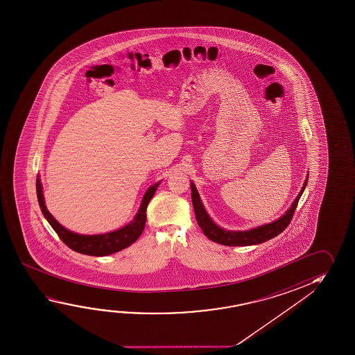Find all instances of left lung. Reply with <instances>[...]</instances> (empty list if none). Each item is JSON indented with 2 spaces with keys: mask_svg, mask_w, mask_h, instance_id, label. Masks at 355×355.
Segmentation results:
<instances>
[{
  "mask_svg": "<svg viewBox=\"0 0 355 355\" xmlns=\"http://www.w3.org/2000/svg\"><path fill=\"white\" fill-rule=\"evenodd\" d=\"M308 177L303 183L302 189L300 194L297 196L295 202L291 205L290 209L286 211L277 220L272 221L270 224H265L261 227H254L251 230H245V232H230V230H224L218 227L214 221L210 219L209 215L204 209L203 203L200 200V197L198 194L197 188L191 183V189H192V202L196 218L199 227L202 229L204 235L210 239L211 241H215L218 244L227 245V246H249V245L261 244L268 241L270 239L277 236L279 234L282 233L286 227H288L292 216L295 214V210L297 208V204L300 198L302 196L304 188L307 186Z\"/></svg>",
  "mask_w": 355,
  "mask_h": 355,
  "instance_id": "1",
  "label": "left lung"
}]
</instances>
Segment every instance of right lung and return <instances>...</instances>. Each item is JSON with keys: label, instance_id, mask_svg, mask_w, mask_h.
Instances as JSON below:
<instances>
[{"label": "right lung", "instance_id": "obj_1", "mask_svg": "<svg viewBox=\"0 0 355 355\" xmlns=\"http://www.w3.org/2000/svg\"><path fill=\"white\" fill-rule=\"evenodd\" d=\"M158 186H159V182L147 189L145 197L142 199L139 213L135 216L134 220L128 225H125L115 232H111V233L99 234V235H80V234L69 232L68 229L60 225L58 221L53 218V215L48 211L46 203H44L40 177H37V182H35L37 198H38V203L41 207L42 213L47 219L48 223L51 224V227L54 229V232L58 234L60 240L71 250L90 256L111 255L114 252L128 248L140 238L141 234L145 229L147 205L150 203L153 194L156 193Z\"/></svg>", "mask_w": 355, "mask_h": 355}]
</instances>
